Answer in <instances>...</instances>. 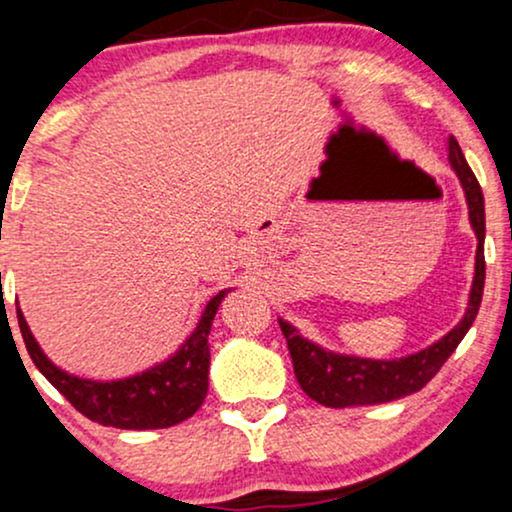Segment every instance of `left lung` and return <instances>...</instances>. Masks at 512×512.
Returning <instances> with one entry per match:
<instances>
[{"mask_svg":"<svg viewBox=\"0 0 512 512\" xmlns=\"http://www.w3.org/2000/svg\"><path fill=\"white\" fill-rule=\"evenodd\" d=\"M448 164L458 176L460 186L465 190L467 214H470V226L477 236V255H474V279L470 288V300L463 319L448 331L439 341L417 353L396 357V360H372V357H357L346 353H334L317 346L310 338L300 336L291 322L279 317V326L286 336L288 350L293 357L295 379L300 389L317 403L326 408H350V405H377L398 400L410 393L420 391L427 381L443 367V362L453 355L458 343L463 341L467 331L477 317L479 305H482L484 293V195L479 181L474 178L470 164L460 150L458 140L448 138Z\"/></svg>","mask_w":512,"mask_h":512,"instance_id":"left-lung-1","label":"left lung"}]
</instances>
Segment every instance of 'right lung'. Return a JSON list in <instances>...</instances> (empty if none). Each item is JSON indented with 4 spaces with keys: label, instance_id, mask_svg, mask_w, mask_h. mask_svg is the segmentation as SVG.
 Listing matches in <instances>:
<instances>
[{
    "label": "right lung",
    "instance_id": "1",
    "mask_svg": "<svg viewBox=\"0 0 512 512\" xmlns=\"http://www.w3.org/2000/svg\"><path fill=\"white\" fill-rule=\"evenodd\" d=\"M229 293L231 288H224L209 300L195 329L178 346L176 353L143 372L112 381L83 379L54 365L40 348V343L35 341L21 307H16V315L35 367L73 408L104 427L138 429L140 432V429L174 427V424L193 417L197 408L205 403L209 386L207 338L221 300Z\"/></svg>",
    "mask_w": 512,
    "mask_h": 512
}]
</instances>
